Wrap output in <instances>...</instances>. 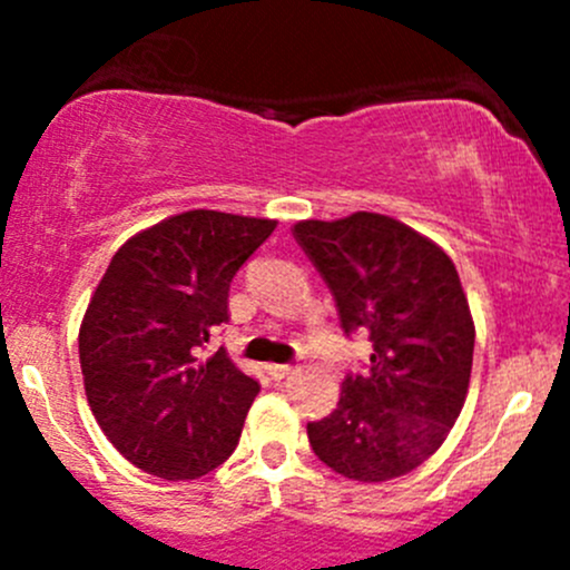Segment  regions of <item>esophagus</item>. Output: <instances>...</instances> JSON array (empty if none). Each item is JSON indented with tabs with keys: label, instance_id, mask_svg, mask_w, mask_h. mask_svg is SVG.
I'll return each mask as SVG.
<instances>
[{
	"label": "esophagus",
	"instance_id": "esophagus-1",
	"mask_svg": "<svg viewBox=\"0 0 570 570\" xmlns=\"http://www.w3.org/2000/svg\"><path fill=\"white\" fill-rule=\"evenodd\" d=\"M267 372L275 377V381H284V377L295 375V366H292V364H269Z\"/></svg>",
	"mask_w": 570,
	"mask_h": 570
}]
</instances>
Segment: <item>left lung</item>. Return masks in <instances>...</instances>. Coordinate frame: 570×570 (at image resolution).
I'll use <instances>...</instances> for the list:
<instances>
[{
	"instance_id": "obj_1",
	"label": "left lung",
	"mask_w": 570,
	"mask_h": 570,
	"mask_svg": "<svg viewBox=\"0 0 570 570\" xmlns=\"http://www.w3.org/2000/svg\"><path fill=\"white\" fill-rule=\"evenodd\" d=\"M295 239L336 297L344 333H370L366 372H350L333 413L308 422L336 474L386 482L444 444L469 392L474 322L452 258L394 217L303 220Z\"/></svg>"
}]
</instances>
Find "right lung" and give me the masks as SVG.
<instances>
[{
    "label": "right lung",
    "mask_w": 570,
    "mask_h": 570,
    "mask_svg": "<svg viewBox=\"0 0 570 570\" xmlns=\"http://www.w3.org/2000/svg\"><path fill=\"white\" fill-rule=\"evenodd\" d=\"M275 220L193 209L135 234L109 262L79 327L85 392L115 450L163 480L228 461L258 383L226 350L228 289Z\"/></svg>",
    "instance_id": "add662e5"
}]
</instances>
